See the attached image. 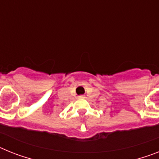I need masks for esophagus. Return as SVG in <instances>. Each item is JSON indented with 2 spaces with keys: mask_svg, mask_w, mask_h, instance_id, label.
I'll list each match as a JSON object with an SVG mask.
<instances>
[{
  "mask_svg": "<svg viewBox=\"0 0 159 159\" xmlns=\"http://www.w3.org/2000/svg\"><path fill=\"white\" fill-rule=\"evenodd\" d=\"M78 98H85V95H80V96H78Z\"/></svg>",
  "mask_w": 159,
  "mask_h": 159,
  "instance_id": "esophagus-1",
  "label": "esophagus"
}]
</instances>
